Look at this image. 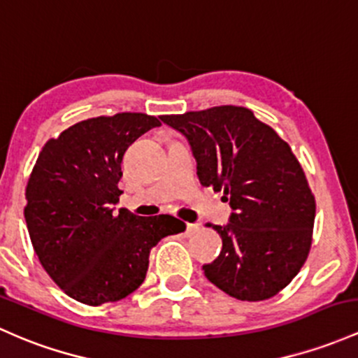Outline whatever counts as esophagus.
I'll return each instance as SVG.
<instances>
[{
    "mask_svg": "<svg viewBox=\"0 0 358 358\" xmlns=\"http://www.w3.org/2000/svg\"><path fill=\"white\" fill-rule=\"evenodd\" d=\"M198 229H199V227L196 224H186V232L187 234H194Z\"/></svg>",
    "mask_w": 358,
    "mask_h": 358,
    "instance_id": "34e87169",
    "label": "esophagus"
}]
</instances>
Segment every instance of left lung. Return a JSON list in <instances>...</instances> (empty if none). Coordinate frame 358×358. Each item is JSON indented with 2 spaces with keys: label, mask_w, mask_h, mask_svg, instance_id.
<instances>
[{
  "label": "left lung",
  "mask_w": 358,
  "mask_h": 358,
  "mask_svg": "<svg viewBox=\"0 0 358 358\" xmlns=\"http://www.w3.org/2000/svg\"><path fill=\"white\" fill-rule=\"evenodd\" d=\"M189 141L203 186L224 191L234 213L222 251L205 276L230 297L266 301L295 278L309 256L316 201L287 141L252 110L218 106L160 116Z\"/></svg>",
  "instance_id": "left-lung-1"
}]
</instances>
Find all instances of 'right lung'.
Masks as SVG:
<instances>
[{"mask_svg":"<svg viewBox=\"0 0 358 358\" xmlns=\"http://www.w3.org/2000/svg\"><path fill=\"white\" fill-rule=\"evenodd\" d=\"M157 126L141 113L80 121L49 140L34 165L24 210L30 241L42 268L75 301L124 299L143 283L153 245L186 230L171 215L114 211L124 152Z\"/></svg>","mask_w":358,"mask_h":358,"instance_id":"right-lung-1","label":"right lung"}]
</instances>
